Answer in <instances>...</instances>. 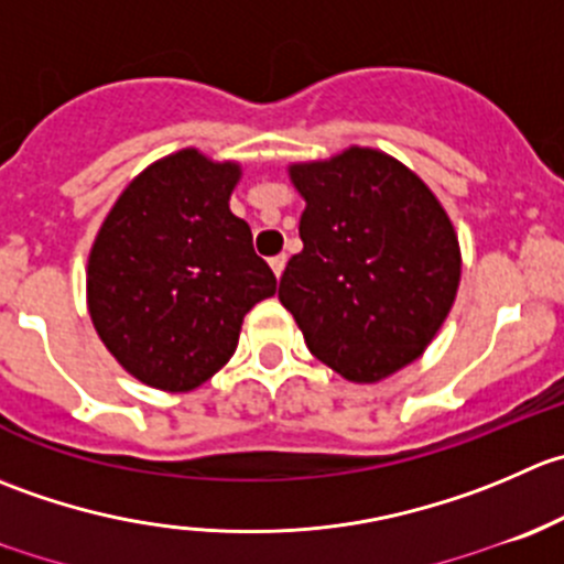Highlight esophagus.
<instances>
[{
	"label": "esophagus",
	"mask_w": 564,
	"mask_h": 564,
	"mask_svg": "<svg viewBox=\"0 0 564 564\" xmlns=\"http://www.w3.org/2000/svg\"><path fill=\"white\" fill-rule=\"evenodd\" d=\"M270 267H272V272H275V278H281L283 270H286V256H272Z\"/></svg>",
	"instance_id": "34e87169"
}]
</instances>
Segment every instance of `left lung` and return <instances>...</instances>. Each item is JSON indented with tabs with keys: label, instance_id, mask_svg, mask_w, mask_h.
I'll list each match as a JSON object with an SVG mask.
<instances>
[{
	"label": "left lung",
	"instance_id": "obj_1",
	"mask_svg": "<svg viewBox=\"0 0 564 564\" xmlns=\"http://www.w3.org/2000/svg\"><path fill=\"white\" fill-rule=\"evenodd\" d=\"M303 250L278 300L311 355L349 382H377L419 360L460 286V242L433 189L377 149L294 162Z\"/></svg>",
	"mask_w": 564,
	"mask_h": 564
}]
</instances>
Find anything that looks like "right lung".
Returning <instances> with one entry per match:
<instances>
[{
	"label": "right lung",
	"instance_id": "right-lung-1",
	"mask_svg": "<svg viewBox=\"0 0 564 564\" xmlns=\"http://www.w3.org/2000/svg\"><path fill=\"white\" fill-rule=\"evenodd\" d=\"M239 162L182 149L118 195L87 256V314L134 380L193 391L228 364L242 319L275 294L253 234L231 212Z\"/></svg>",
	"mask_w": 564,
	"mask_h": 564
}]
</instances>
